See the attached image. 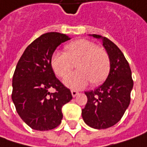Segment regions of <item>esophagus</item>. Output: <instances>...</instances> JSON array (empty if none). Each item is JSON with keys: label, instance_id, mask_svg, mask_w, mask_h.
Returning <instances> with one entry per match:
<instances>
[{"label": "esophagus", "instance_id": "1", "mask_svg": "<svg viewBox=\"0 0 147 147\" xmlns=\"http://www.w3.org/2000/svg\"><path fill=\"white\" fill-rule=\"evenodd\" d=\"M71 95H72V97H73V98L76 97L79 94L78 92H77V91H76V90H71Z\"/></svg>", "mask_w": 147, "mask_h": 147}]
</instances>
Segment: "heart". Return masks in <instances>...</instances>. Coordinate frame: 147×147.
<instances>
[{"instance_id": "heart-1", "label": "heart", "mask_w": 147, "mask_h": 147, "mask_svg": "<svg viewBox=\"0 0 147 147\" xmlns=\"http://www.w3.org/2000/svg\"><path fill=\"white\" fill-rule=\"evenodd\" d=\"M78 71L64 80V84L71 89H84L91 81L97 85L108 76L111 62L108 53L88 40H78L65 46V53L54 52L51 57V67L58 76L64 78L73 64Z\"/></svg>"}]
</instances>
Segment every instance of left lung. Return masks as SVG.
Instances as JSON below:
<instances>
[{
    "mask_svg": "<svg viewBox=\"0 0 147 147\" xmlns=\"http://www.w3.org/2000/svg\"><path fill=\"white\" fill-rule=\"evenodd\" d=\"M90 36L102 40L111 67L102 85L95 90L84 92L88 101L82 109V117L91 128L107 129L118 123L128 108L134 80L129 63L117 45L107 37L96 34Z\"/></svg>",
    "mask_w": 147,
    "mask_h": 147,
    "instance_id": "obj_1",
    "label": "left lung"
}]
</instances>
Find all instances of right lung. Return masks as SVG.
<instances>
[{"instance_id":"right-lung-1","label":"right lung","mask_w":147,"mask_h":147,"mask_svg":"<svg viewBox=\"0 0 147 147\" xmlns=\"http://www.w3.org/2000/svg\"><path fill=\"white\" fill-rule=\"evenodd\" d=\"M70 40L58 32L41 35L28 45L13 76L12 100L21 119L35 130L45 131L62 122V107L72 99L70 89L53 72L50 60L59 45ZM55 92L50 93L49 89Z\"/></svg>"}]
</instances>
